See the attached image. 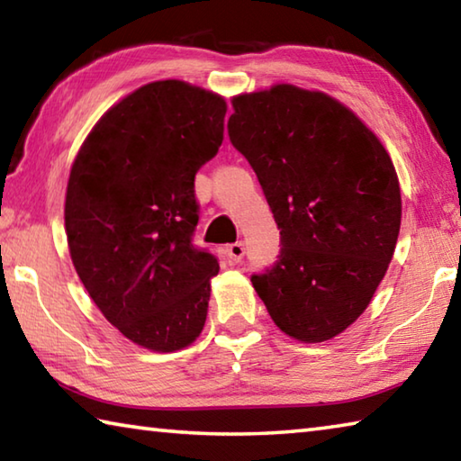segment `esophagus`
<instances>
[{
  "label": "esophagus",
  "instance_id": "34e87169",
  "mask_svg": "<svg viewBox=\"0 0 461 461\" xmlns=\"http://www.w3.org/2000/svg\"><path fill=\"white\" fill-rule=\"evenodd\" d=\"M244 254H246V248L241 241H236V244H230L228 248H225V256H228L231 262H241Z\"/></svg>",
  "mask_w": 461,
  "mask_h": 461
}]
</instances>
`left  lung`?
<instances>
[{
  "mask_svg": "<svg viewBox=\"0 0 461 461\" xmlns=\"http://www.w3.org/2000/svg\"><path fill=\"white\" fill-rule=\"evenodd\" d=\"M231 145L252 165L280 254L252 284L288 337H337L369 306L395 252L401 191L381 140L324 92L276 85L231 100Z\"/></svg>",
  "mask_w": 461,
  "mask_h": 461,
  "instance_id": "obj_1",
  "label": "left lung"
}]
</instances>
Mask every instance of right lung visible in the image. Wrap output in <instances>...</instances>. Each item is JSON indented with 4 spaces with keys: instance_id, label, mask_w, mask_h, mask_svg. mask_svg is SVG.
I'll return each instance as SVG.
<instances>
[{
    "instance_id": "1",
    "label": "right lung",
    "mask_w": 461,
    "mask_h": 461,
    "mask_svg": "<svg viewBox=\"0 0 461 461\" xmlns=\"http://www.w3.org/2000/svg\"><path fill=\"white\" fill-rule=\"evenodd\" d=\"M228 106L181 80L140 86L103 114L66 189L72 264L129 340L173 353L203 330L217 258L194 246L195 173L217 155Z\"/></svg>"
}]
</instances>
